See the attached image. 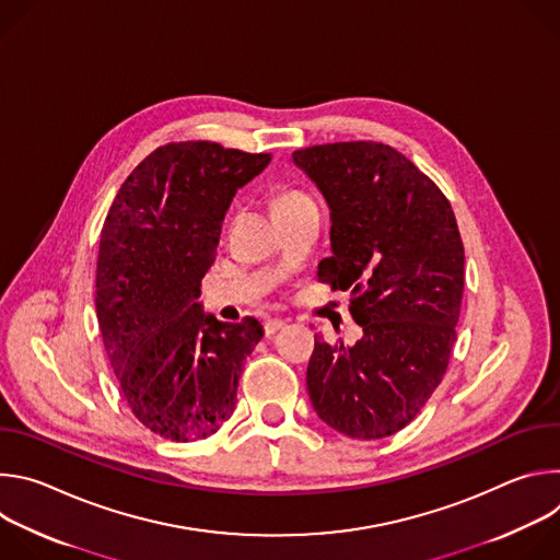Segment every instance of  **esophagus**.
<instances>
[{
  "label": "esophagus",
  "instance_id": "34e87169",
  "mask_svg": "<svg viewBox=\"0 0 560 560\" xmlns=\"http://www.w3.org/2000/svg\"><path fill=\"white\" fill-rule=\"evenodd\" d=\"M285 318H268L266 322V335L270 337V335H275L277 330H281V328H285Z\"/></svg>",
  "mask_w": 560,
  "mask_h": 560
}]
</instances>
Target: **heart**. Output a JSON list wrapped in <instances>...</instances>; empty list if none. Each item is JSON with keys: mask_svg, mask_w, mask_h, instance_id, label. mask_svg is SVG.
Returning a JSON list of instances; mask_svg holds the SVG:
<instances>
[{"mask_svg": "<svg viewBox=\"0 0 560 560\" xmlns=\"http://www.w3.org/2000/svg\"><path fill=\"white\" fill-rule=\"evenodd\" d=\"M296 199H305V195H299V192H283V195L277 199V206L290 203V201H296Z\"/></svg>", "mask_w": 560, "mask_h": 560, "instance_id": "b5f03b06", "label": "heart"}]
</instances>
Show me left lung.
<instances>
[{
  "mask_svg": "<svg viewBox=\"0 0 560 560\" xmlns=\"http://www.w3.org/2000/svg\"><path fill=\"white\" fill-rule=\"evenodd\" d=\"M330 208L318 279L350 290L354 346L314 337L307 394L332 430L361 441L406 428L439 387L463 299L465 253L450 201L398 150L341 141L292 152Z\"/></svg>",
  "mask_w": 560,
  "mask_h": 560,
  "instance_id": "obj_1",
  "label": "left lung"
}]
</instances>
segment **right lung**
I'll return each mask as SVG.
<instances>
[{"label": "right lung", "mask_w": 560, "mask_h": 560, "mask_svg": "<svg viewBox=\"0 0 560 560\" xmlns=\"http://www.w3.org/2000/svg\"><path fill=\"white\" fill-rule=\"evenodd\" d=\"M270 159L210 141L162 145L104 221L95 294L104 348L132 415L164 439H206L230 419L244 361L264 337L257 318L219 322L199 296L232 197Z\"/></svg>", "instance_id": "right-lung-1"}]
</instances>
